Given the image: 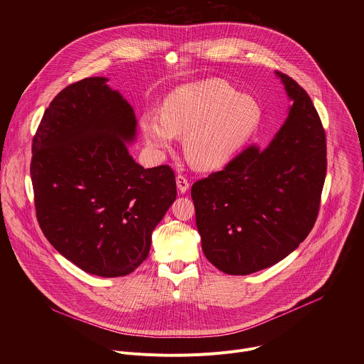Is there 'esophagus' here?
Instances as JSON below:
<instances>
[{
	"label": "esophagus",
	"mask_w": 364,
	"mask_h": 364,
	"mask_svg": "<svg viewBox=\"0 0 364 364\" xmlns=\"http://www.w3.org/2000/svg\"><path fill=\"white\" fill-rule=\"evenodd\" d=\"M176 181H177V187H178L180 193H186V191L188 190L190 183H188V180H187L184 176L178 174V176H177V178H176Z\"/></svg>",
	"instance_id": "obj_1"
}]
</instances>
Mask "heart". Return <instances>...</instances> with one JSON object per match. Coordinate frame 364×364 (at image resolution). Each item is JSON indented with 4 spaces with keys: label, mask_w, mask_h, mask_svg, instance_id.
<instances>
[{
    "label": "heart",
    "mask_w": 364,
    "mask_h": 364,
    "mask_svg": "<svg viewBox=\"0 0 364 364\" xmlns=\"http://www.w3.org/2000/svg\"><path fill=\"white\" fill-rule=\"evenodd\" d=\"M259 108L220 79L187 83L164 100L163 114L146 111L139 124L146 145L164 154L176 135L184 136L188 163L201 171L228 164L253 134Z\"/></svg>",
    "instance_id": "heart-1"
}]
</instances>
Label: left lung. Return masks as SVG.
<instances>
[{"mask_svg":"<svg viewBox=\"0 0 364 364\" xmlns=\"http://www.w3.org/2000/svg\"><path fill=\"white\" fill-rule=\"evenodd\" d=\"M292 105L267 148L242 151L191 187L201 247L218 269L249 275L269 268L313 229L327 171L326 132L308 93L275 72Z\"/></svg>","mask_w":364,"mask_h":364,"instance_id":"left-lung-1","label":"left lung"}]
</instances>
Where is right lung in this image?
Listing matches in <instances>:
<instances>
[{
	"label": "right lung",
	"mask_w": 364,
	"mask_h": 364,
	"mask_svg": "<svg viewBox=\"0 0 364 364\" xmlns=\"http://www.w3.org/2000/svg\"><path fill=\"white\" fill-rule=\"evenodd\" d=\"M107 82L86 77L50 102L33 138L30 174L51 246L82 271L115 278L145 261L177 190L168 166L144 168L129 155L136 118Z\"/></svg>",
	"instance_id": "add662e5"
}]
</instances>
